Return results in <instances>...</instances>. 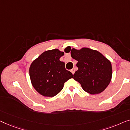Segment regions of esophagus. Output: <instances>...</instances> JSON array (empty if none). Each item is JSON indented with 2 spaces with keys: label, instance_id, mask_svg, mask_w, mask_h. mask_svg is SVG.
I'll use <instances>...</instances> for the list:
<instances>
[{
  "label": "esophagus",
  "instance_id": "esophagus-1",
  "mask_svg": "<svg viewBox=\"0 0 130 130\" xmlns=\"http://www.w3.org/2000/svg\"><path fill=\"white\" fill-rule=\"evenodd\" d=\"M71 72L72 73V74H73V75H74V73H75V69H71Z\"/></svg>",
  "mask_w": 130,
  "mask_h": 130
}]
</instances>
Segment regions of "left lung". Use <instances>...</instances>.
Here are the masks:
<instances>
[{
  "label": "left lung",
  "mask_w": 130,
  "mask_h": 130,
  "mask_svg": "<svg viewBox=\"0 0 130 130\" xmlns=\"http://www.w3.org/2000/svg\"><path fill=\"white\" fill-rule=\"evenodd\" d=\"M71 55L78 61V70L74 79L81 84L85 92L91 95L98 94L105 90L112 78L111 63L98 51L82 47L72 48Z\"/></svg>",
  "instance_id": "8db88e82"
}]
</instances>
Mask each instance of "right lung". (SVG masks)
Instances as JSON below:
<instances>
[{
    "mask_svg": "<svg viewBox=\"0 0 130 130\" xmlns=\"http://www.w3.org/2000/svg\"><path fill=\"white\" fill-rule=\"evenodd\" d=\"M69 48H65V52ZM63 55L64 52L58 49L46 51L30 64L31 84L42 95L47 97L56 95L62 89L65 82L72 78V73L65 69V63L59 60Z\"/></svg>",
    "mask_w": 130,
    "mask_h": 130,
    "instance_id": "right-lung-1",
    "label": "right lung"
}]
</instances>
